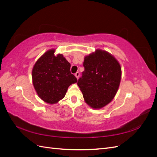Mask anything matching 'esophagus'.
<instances>
[{
    "instance_id": "1",
    "label": "esophagus",
    "mask_w": 157,
    "mask_h": 157,
    "mask_svg": "<svg viewBox=\"0 0 157 157\" xmlns=\"http://www.w3.org/2000/svg\"><path fill=\"white\" fill-rule=\"evenodd\" d=\"M75 77H77V78L78 79V78H79V76H80V73H79V72H77V73H76L75 74Z\"/></svg>"
}]
</instances>
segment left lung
Returning a JSON list of instances; mask_svg holds the SVG:
<instances>
[{"label": "left lung", "instance_id": "left-lung-1", "mask_svg": "<svg viewBox=\"0 0 157 157\" xmlns=\"http://www.w3.org/2000/svg\"><path fill=\"white\" fill-rule=\"evenodd\" d=\"M84 71L77 84L84 101L94 109H101L111 101L121 79V67L115 57L102 50L84 58Z\"/></svg>", "mask_w": 157, "mask_h": 157}]
</instances>
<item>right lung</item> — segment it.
<instances>
[{
  "mask_svg": "<svg viewBox=\"0 0 157 157\" xmlns=\"http://www.w3.org/2000/svg\"><path fill=\"white\" fill-rule=\"evenodd\" d=\"M55 50L46 52L36 61L32 71L33 84L38 96L46 103L54 104L63 99L71 84L77 79L71 73V64Z\"/></svg>",
  "mask_w": 157,
  "mask_h": 157,
  "instance_id": "right-lung-1",
  "label": "right lung"
}]
</instances>
